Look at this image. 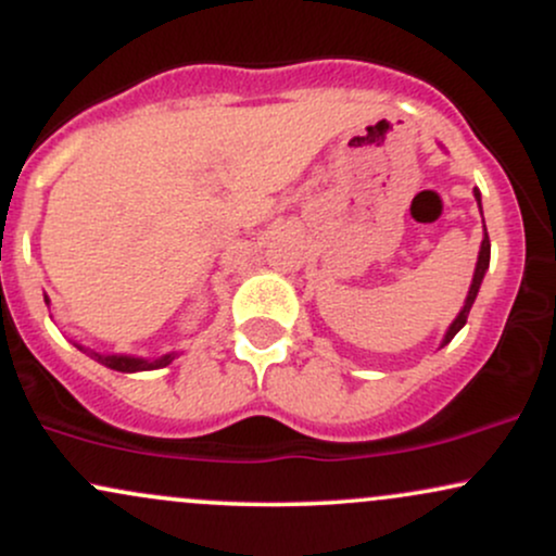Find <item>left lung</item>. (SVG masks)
Listing matches in <instances>:
<instances>
[{"label": "left lung", "instance_id": "1", "mask_svg": "<svg viewBox=\"0 0 556 556\" xmlns=\"http://www.w3.org/2000/svg\"><path fill=\"white\" fill-rule=\"evenodd\" d=\"M473 195H476L478 206H481V193H478V190H473ZM489 256H491V242H489L486 225H483V240H481V251H478V264H476V271H473V282H470V290H468V298H465V305H463V311H460V314H457L455 321L450 324V329H446V334H444V342H442V348H444L446 342L452 340V337L457 334V331H460V329L465 327V321H468V314H470V308H473V300H476V295H478V290H481L483 274H486V269H489Z\"/></svg>", "mask_w": 556, "mask_h": 556}]
</instances>
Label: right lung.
I'll return each instance as SVG.
<instances>
[{
	"label": "right lung",
	"instance_id": "right-lung-1",
	"mask_svg": "<svg viewBox=\"0 0 556 556\" xmlns=\"http://www.w3.org/2000/svg\"><path fill=\"white\" fill-rule=\"evenodd\" d=\"M49 303V300H47ZM80 348V344H78ZM83 350V348H80ZM96 361L104 363L106 368H112V371H123V374H136V371H154V368H164L169 366L172 361H175L177 353H167L162 355V358L156 361H146V358H132V355H99V353H91Z\"/></svg>",
	"mask_w": 556,
	"mask_h": 556
}]
</instances>
